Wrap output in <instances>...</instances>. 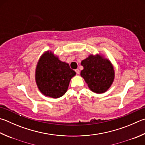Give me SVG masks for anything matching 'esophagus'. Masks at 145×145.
I'll use <instances>...</instances> for the list:
<instances>
[{
  "label": "esophagus",
  "mask_w": 145,
  "mask_h": 145,
  "mask_svg": "<svg viewBox=\"0 0 145 145\" xmlns=\"http://www.w3.org/2000/svg\"><path fill=\"white\" fill-rule=\"evenodd\" d=\"M75 71V72H76V73H77V74H79V73H80V70H79L76 69Z\"/></svg>",
  "instance_id": "1"
}]
</instances>
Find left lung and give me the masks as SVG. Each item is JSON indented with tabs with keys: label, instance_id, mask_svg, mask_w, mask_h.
Returning a JSON list of instances; mask_svg holds the SVG:
<instances>
[{
	"label": "left lung",
	"instance_id": "8db88e82",
	"mask_svg": "<svg viewBox=\"0 0 145 145\" xmlns=\"http://www.w3.org/2000/svg\"><path fill=\"white\" fill-rule=\"evenodd\" d=\"M84 69L81 77L89 88L97 94L104 93L112 86L115 78V70L109 59L101 54H90L81 61Z\"/></svg>",
	"mask_w": 145,
	"mask_h": 145
}]
</instances>
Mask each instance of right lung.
I'll return each mask as SVG.
<instances>
[{"label":"right lung","mask_w":145,"mask_h":145,"mask_svg":"<svg viewBox=\"0 0 145 145\" xmlns=\"http://www.w3.org/2000/svg\"><path fill=\"white\" fill-rule=\"evenodd\" d=\"M76 73L65 62L51 51H47L42 55L35 70L37 86L44 96L58 98L67 91L71 78Z\"/></svg>","instance_id":"right-lung-1"}]
</instances>
